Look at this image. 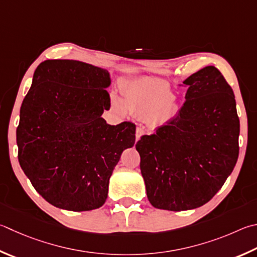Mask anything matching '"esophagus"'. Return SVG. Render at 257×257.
I'll return each instance as SVG.
<instances>
[{"label":"esophagus","instance_id":"esophagus-1","mask_svg":"<svg viewBox=\"0 0 257 257\" xmlns=\"http://www.w3.org/2000/svg\"><path fill=\"white\" fill-rule=\"evenodd\" d=\"M143 135H144V130L141 127H138L136 129V141H139V139H141V137L143 136Z\"/></svg>","mask_w":257,"mask_h":257}]
</instances>
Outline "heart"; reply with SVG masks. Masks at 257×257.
<instances>
[{"label": "heart", "instance_id": "obj_1", "mask_svg": "<svg viewBox=\"0 0 257 257\" xmlns=\"http://www.w3.org/2000/svg\"><path fill=\"white\" fill-rule=\"evenodd\" d=\"M113 106L116 111H125L141 116H149L164 111L173 114L177 111L174 94L169 86L157 80H136L129 83L123 94V100L113 96Z\"/></svg>", "mask_w": 257, "mask_h": 257}]
</instances>
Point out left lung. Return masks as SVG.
<instances>
[{"label": "left lung", "mask_w": 257, "mask_h": 257, "mask_svg": "<svg viewBox=\"0 0 257 257\" xmlns=\"http://www.w3.org/2000/svg\"><path fill=\"white\" fill-rule=\"evenodd\" d=\"M182 86L188 91L177 116L136 144L149 202L171 211L210 201L239 153L235 95L222 74L207 66Z\"/></svg>", "instance_id": "obj_1"}]
</instances>
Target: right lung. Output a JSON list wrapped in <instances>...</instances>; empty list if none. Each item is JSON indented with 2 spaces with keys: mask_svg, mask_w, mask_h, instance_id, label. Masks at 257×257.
<instances>
[{
  "mask_svg": "<svg viewBox=\"0 0 257 257\" xmlns=\"http://www.w3.org/2000/svg\"><path fill=\"white\" fill-rule=\"evenodd\" d=\"M110 73L91 64L48 59L35 71L20 109L18 158L37 192L69 211L102 207L109 180L136 125L106 123Z\"/></svg>",
  "mask_w": 257,
  "mask_h": 257,
  "instance_id": "right-lung-1",
  "label": "right lung"
}]
</instances>
